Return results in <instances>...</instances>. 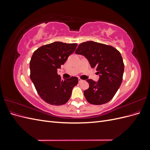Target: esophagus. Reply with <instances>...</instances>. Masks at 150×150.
<instances>
[{
	"label": "esophagus",
	"instance_id": "obj_1",
	"mask_svg": "<svg viewBox=\"0 0 150 150\" xmlns=\"http://www.w3.org/2000/svg\"><path fill=\"white\" fill-rule=\"evenodd\" d=\"M78 81H79V83H81V82H83V80L81 79V78H79Z\"/></svg>",
	"mask_w": 150,
	"mask_h": 150
}]
</instances>
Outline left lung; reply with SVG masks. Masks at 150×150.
<instances>
[{
  "label": "left lung",
  "mask_w": 150,
  "mask_h": 150,
  "mask_svg": "<svg viewBox=\"0 0 150 150\" xmlns=\"http://www.w3.org/2000/svg\"><path fill=\"white\" fill-rule=\"evenodd\" d=\"M76 54L84 56L92 68H96L99 76L95 82L88 79L89 87L84 91L88 103L101 105L110 101L120 87L124 72V62L120 52L110 45L93 41L79 45Z\"/></svg>",
  "instance_id": "8db88e82"
}]
</instances>
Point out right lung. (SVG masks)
<instances>
[{"label": "right lung", "instance_id": "obj_1", "mask_svg": "<svg viewBox=\"0 0 150 150\" xmlns=\"http://www.w3.org/2000/svg\"><path fill=\"white\" fill-rule=\"evenodd\" d=\"M78 44L54 42L44 45L34 52L30 61V78L36 91L47 103L60 106L69 100L78 78L61 79L57 69L74 52Z\"/></svg>", "mask_w": 150, "mask_h": 150}]
</instances>
